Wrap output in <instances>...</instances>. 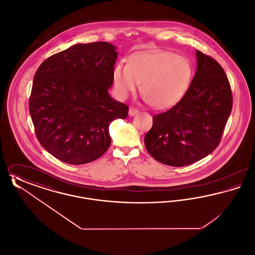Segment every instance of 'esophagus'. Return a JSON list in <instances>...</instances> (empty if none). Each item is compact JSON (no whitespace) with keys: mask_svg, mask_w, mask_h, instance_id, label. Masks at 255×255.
Listing matches in <instances>:
<instances>
[{"mask_svg":"<svg viewBox=\"0 0 255 255\" xmlns=\"http://www.w3.org/2000/svg\"><path fill=\"white\" fill-rule=\"evenodd\" d=\"M138 113H139V111L137 109H134V108H130V110H129V115H130L131 117H133V116L137 115Z\"/></svg>","mask_w":255,"mask_h":255,"instance_id":"1","label":"esophagus"}]
</instances>
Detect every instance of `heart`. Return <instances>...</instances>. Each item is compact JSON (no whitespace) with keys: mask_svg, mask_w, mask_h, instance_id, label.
<instances>
[{"mask_svg":"<svg viewBox=\"0 0 255 255\" xmlns=\"http://www.w3.org/2000/svg\"><path fill=\"white\" fill-rule=\"evenodd\" d=\"M191 76L189 61L169 51L135 53L128 64L119 63L113 71L119 97L126 98L141 83L144 99L158 109L179 101L186 92Z\"/></svg>","mask_w":255,"mask_h":255,"instance_id":"obj_1","label":"heart"}]
</instances>
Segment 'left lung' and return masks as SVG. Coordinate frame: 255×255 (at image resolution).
Returning <instances> with one entry per match:
<instances>
[{
    "label": "left lung",
    "mask_w": 255,
    "mask_h": 255,
    "mask_svg": "<svg viewBox=\"0 0 255 255\" xmlns=\"http://www.w3.org/2000/svg\"><path fill=\"white\" fill-rule=\"evenodd\" d=\"M197 71L182 99L155 115L146 133L148 153L159 162L181 167L209 155L221 141L232 109V94L224 69L196 51Z\"/></svg>",
    "instance_id": "obj_1"
}]
</instances>
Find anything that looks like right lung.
I'll list each match as a JSON object with an SVG mask.
<instances>
[{
	"mask_svg": "<svg viewBox=\"0 0 255 255\" xmlns=\"http://www.w3.org/2000/svg\"><path fill=\"white\" fill-rule=\"evenodd\" d=\"M116 47L76 44L38 68L28 107L37 138L61 161L79 165L110 147V123L126 119L128 106L110 97Z\"/></svg>",
	"mask_w": 255,
	"mask_h": 255,
	"instance_id": "1",
	"label": "right lung"
}]
</instances>
